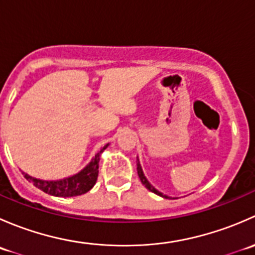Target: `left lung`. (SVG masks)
Instances as JSON below:
<instances>
[{"instance_id": "8db88e82", "label": "left lung", "mask_w": 255, "mask_h": 255, "mask_svg": "<svg viewBox=\"0 0 255 255\" xmlns=\"http://www.w3.org/2000/svg\"><path fill=\"white\" fill-rule=\"evenodd\" d=\"M137 171H138V176H139L140 181H142V184L146 187V189L149 190V191L154 192V194L159 195V196H161V197H165V199H169V197L166 196V195H163V194H161V192H159L158 190L155 189V187H153L150 184H149V181H148V180H146V177L144 176L143 170H142V166H140V164H139V160H138V163H137Z\"/></svg>"}]
</instances>
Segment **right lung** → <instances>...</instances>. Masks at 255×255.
I'll return each instance as SVG.
<instances>
[{"mask_svg": "<svg viewBox=\"0 0 255 255\" xmlns=\"http://www.w3.org/2000/svg\"><path fill=\"white\" fill-rule=\"evenodd\" d=\"M107 146H109V144H106L104 148L100 149L99 153L92 158V160L80 173L70 177H66V179L45 181V180H40L37 179V177L29 176L25 173H23V175H24L28 181L32 182L35 187L44 191L45 194L53 195V196L73 197L86 194L96 184L97 176H99L100 155H101V153Z\"/></svg>", "mask_w": 255, "mask_h": 255, "instance_id": "add662e5", "label": "right lung"}]
</instances>
